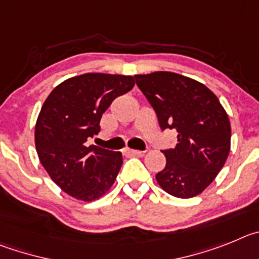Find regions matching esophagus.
<instances>
[{"label":"esophagus","mask_w":259,"mask_h":259,"mask_svg":"<svg viewBox=\"0 0 259 259\" xmlns=\"http://www.w3.org/2000/svg\"><path fill=\"white\" fill-rule=\"evenodd\" d=\"M125 153H126L127 156H142L143 155V151H137V150H125Z\"/></svg>","instance_id":"esophagus-1"}]
</instances>
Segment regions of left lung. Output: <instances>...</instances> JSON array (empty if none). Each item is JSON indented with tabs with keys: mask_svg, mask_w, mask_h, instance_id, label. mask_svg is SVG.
<instances>
[{
	"mask_svg": "<svg viewBox=\"0 0 259 259\" xmlns=\"http://www.w3.org/2000/svg\"><path fill=\"white\" fill-rule=\"evenodd\" d=\"M160 129H176L177 146L162 150L166 165L156 174L167 193L188 199L201 193L225 165L231 126L218 98L202 83L173 72L135 74Z\"/></svg>",
	"mask_w": 259,
	"mask_h": 259,
	"instance_id": "left-lung-1",
	"label": "left lung"
}]
</instances>
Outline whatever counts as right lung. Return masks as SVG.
<instances>
[{
  "label": "right lung",
  "mask_w": 259,
  "mask_h": 259,
  "mask_svg": "<svg viewBox=\"0 0 259 259\" xmlns=\"http://www.w3.org/2000/svg\"><path fill=\"white\" fill-rule=\"evenodd\" d=\"M134 83L132 76L85 73L58 85L44 103L34 130L37 153L51 179L71 196L93 201L113 185L121 152L86 142L101 132L106 109Z\"/></svg>",
  "instance_id": "right-lung-1"
}]
</instances>
